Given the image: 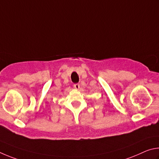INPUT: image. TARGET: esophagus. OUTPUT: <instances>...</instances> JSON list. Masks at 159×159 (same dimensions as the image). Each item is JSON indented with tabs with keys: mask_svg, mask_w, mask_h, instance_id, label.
Instances as JSON below:
<instances>
[{
	"mask_svg": "<svg viewBox=\"0 0 159 159\" xmlns=\"http://www.w3.org/2000/svg\"><path fill=\"white\" fill-rule=\"evenodd\" d=\"M73 87L75 89H80V84H74L73 85Z\"/></svg>",
	"mask_w": 159,
	"mask_h": 159,
	"instance_id": "esophagus-1",
	"label": "esophagus"
}]
</instances>
